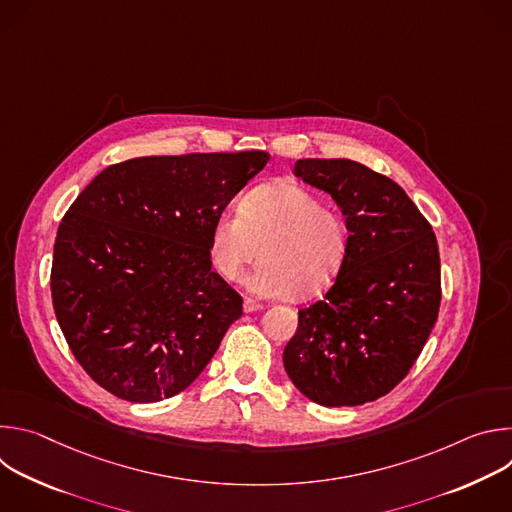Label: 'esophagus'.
<instances>
[{"instance_id":"obj_1","label":"esophagus","mask_w":512,"mask_h":512,"mask_svg":"<svg viewBox=\"0 0 512 512\" xmlns=\"http://www.w3.org/2000/svg\"><path fill=\"white\" fill-rule=\"evenodd\" d=\"M259 310H263V306H261L259 302L249 300V298L243 302V312H245V314H253V312H259Z\"/></svg>"}]
</instances>
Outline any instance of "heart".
<instances>
[{
    "mask_svg": "<svg viewBox=\"0 0 512 512\" xmlns=\"http://www.w3.org/2000/svg\"><path fill=\"white\" fill-rule=\"evenodd\" d=\"M346 227L338 212L306 188L277 182L249 192L241 208L216 216L210 259L216 273L235 281L259 257L247 287L263 298H314L334 281L346 255Z\"/></svg>",
    "mask_w": 512,
    "mask_h": 512,
    "instance_id": "obj_1",
    "label": "heart"
}]
</instances>
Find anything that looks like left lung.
<instances>
[{"instance_id": "left-lung-1", "label": "left lung", "mask_w": 512, "mask_h": 512, "mask_svg": "<svg viewBox=\"0 0 512 512\" xmlns=\"http://www.w3.org/2000/svg\"><path fill=\"white\" fill-rule=\"evenodd\" d=\"M294 174L334 198L350 235L324 300L298 312L285 373L324 407L375 401L405 379L440 312L435 235L399 184L358 162L298 160Z\"/></svg>"}]
</instances>
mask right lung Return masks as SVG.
Instances as JSON below:
<instances>
[{
	"mask_svg": "<svg viewBox=\"0 0 512 512\" xmlns=\"http://www.w3.org/2000/svg\"><path fill=\"white\" fill-rule=\"evenodd\" d=\"M265 152L133 158L103 170L56 233L58 326L105 391L156 403L190 387L241 318L212 271L216 216L263 170Z\"/></svg>",
	"mask_w": 512,
	"mask_h": 512,
	"instance_id": "obj_1",
	"label": "right lung"
}]
</instances>
